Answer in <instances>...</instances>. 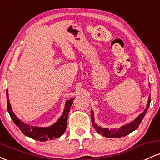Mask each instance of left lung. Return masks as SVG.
<instances>
[{"mask_svg":"<svg viewBox=\"0 0 160 160\" xmlns=\"http://www.w3.org/2000/svg\"><path fill=\"white\" fill-rule=\"evenodd\" d=\"M150 85L149 84V86ZM150 95H149L148 98V104H147L146 108L142 113L138 115V117H136L133 121L128 122V123L123 125L119 128H111L109 129L108 128H102V126H98V124L95 123V117H94V111L91 110V117H92V122L93 127L96 130V132L98 134H101L102 136H104L106 138H121L126 136V135L132 132L133 131L136 130L138 126L140 125L141 122L142 121L143 118L144 117L145 114H146L148 109L150 107Z\"/></svg>","mask_w":160,"mask_h":160,"instance_id":"obj_1","label":"left lung"}]
</instances>
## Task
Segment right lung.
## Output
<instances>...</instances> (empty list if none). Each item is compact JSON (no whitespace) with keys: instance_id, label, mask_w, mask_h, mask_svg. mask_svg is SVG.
<instances>
[{"instance_id":"add662e5","label":"right lung","mask_w":160,"mask_h":160,"mask_svg":"<svg viewBox=\"0 0 160 160\" xmlns=\"http://www.w3.org/2000/svg\"><path fill=\"white\" fill-rule=\"evenodd\" d=\"M74 98H75L69 99L65 102L63 113L55 123L51 125L50 126H47V127H38V126H33L32 125L25 123L16 117L11 108L10 100H9L8 90H7V110H8L9 114H10L12 120L19 127L24 135L31 138L34 139V140L40 141L52 140V139L61 137L62 134L65 132L66 127H67L68 116L71 106L72 105L73 101L74 100Z\"/></svg>"}]
</instances>
